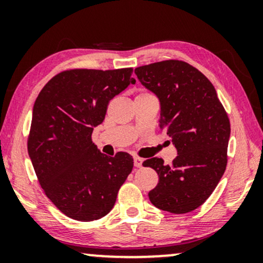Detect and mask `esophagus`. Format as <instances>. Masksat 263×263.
Listing matches in <instances>:
<instances>
[{"label":"esophagus","instance_id":"1","mask_svg":"<svg viewBox=\"0 0 263 263\" xmlns=\"http://www.w3.org/2000/svg\"><path fill=\"white\" fill-rule=\"evenodd\" d=\"M142 163H143V160L141 159V158H139V157H135L134 158V165L136 167H141L142 166Z\"/></svg>","mask_w":263,"mask_h":263}]
</instances>
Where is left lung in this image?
Instances as JSON below:
<instances>
[{
	"label": "left lung",
	"instance_id": "8db88e82",
	"mask_svg": "<svg viewBox=\"0 0 263 263\" xmlns=\"http://www.w3.org/2000/svg\"><path fill=\"white\" fill-rule=\"evenodd\" d=\"M135 74L159 99V127L178 153L170 165L157 157L143 161L159 176L149 200L159 210L188 213L211 196L225 172L228 114L212 82L189 63L161 61L136 68Z\"/></svg>",
	"mask_w": 263,
	"mask_h": 263
}]
</instances>
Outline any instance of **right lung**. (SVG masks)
<instances>
[{"instance_id": "add662e5", "label": "right lung", "mask_w": 263, "mask_h": 263, "mask_svg": "<svg viewBox=\"0 0 263 263\" xmlns=\"http://www.w3.org/2000/svg\"><path fill=\"white\" fill-rule=\"evenodd\" d=\"M133 68L70 69L57 74L34 102L28 156L45 195L67 217L103 218L134 166L130 154L107 157L92 142L109 102L135 84Z\"/></svg>"}]
</instances>
